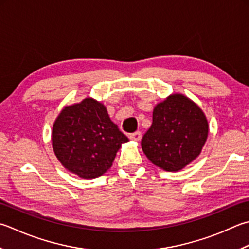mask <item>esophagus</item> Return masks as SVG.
<instances>
[{
	"label": "esophagus",
	"mask_w": 249,
	"mask_h": 249,
	"mask_svg": "<svg viewBox=\"0 0 249 249\" xmlns=\"http://www.w3.org/2000/svg\"><path fill=\"white\" fill-rule=\"evenodd\" d=\"M129 138H130L131 140L139 141V140L141 139V133H140V131H135V133L129 135Z\"/></svg>",
	"instance_id": "obj_1"
}]
</instances>
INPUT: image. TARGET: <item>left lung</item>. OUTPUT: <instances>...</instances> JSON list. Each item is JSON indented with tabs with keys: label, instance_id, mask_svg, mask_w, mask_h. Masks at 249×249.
Wrapping results in <instances>:
<instances>
[{
	"label": "left lung",
	"instance_id": "obj_1",
	"mask_svg": "<svg viewBox=\"0 0 249 249\" xmlns=\"http://www.w3.org/2000/svg\"><path fill=\"white\" fill-rule=\"evenodd\" d=\"M207 136L208 122L201 108L188 97L174 94L155 106L141 148L158 167L178 172L198 157Z\"/></svg>",
	"mask_w": 249,
	"mask_h": 249
}]
</instances>
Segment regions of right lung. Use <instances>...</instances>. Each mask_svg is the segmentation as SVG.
<instances>
[{
    "label": "right lung",
    "mask_w": 249,
    "mask_h": 249,
    "mask_svg": "<svg viewBox=\"0 0 249 249\" xmlns=\"http://www.w3.org/2000/svg\"><path fill=\"white\" fill-rule=\"evenodd\" d=\"M127 141L106 107L92 98L65 107L53 125L52 142L58 160L83 179L104 175Z\"/></svg>",
    "instance_id": "right-lung-1"
}]
</instances>
